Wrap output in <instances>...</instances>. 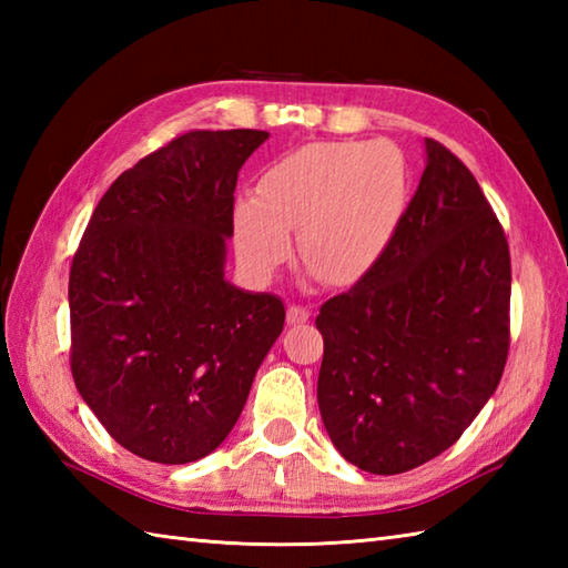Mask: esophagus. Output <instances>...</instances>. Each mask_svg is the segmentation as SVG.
Masks as SVG:
<instances>
[{"label":"esophagus","instance_id":"1","mask_svg":"<svg viewBox=\"0 0 568 568\" xmlns=\"http://www.w3.org/2000/svg\"><path fill=\"white\" fill-rule=\"evenodd\" d=\"M310 320V310L303 305H287V324H303Z\"/></svg>","mask_w":568,"mask_h":568}]
</instances>
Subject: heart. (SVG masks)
Masks as SVG:
<instances>
[{
    "label": "heart",
    "mask_w": 568,
    "mask_h": 568,
    "mask_svg": "<svg viewBox=\"0 0 568 568\" xmlns=\"http://www.w3.org/2000/svg\"><path fill=\"white\" fill-rule=\"evenodd\" d=\"M403 153L385 141H322L265 168L234 202L239 261L271 277L291 256L329 285L361 281L393 241L407 204Z\"/></svg>",
    "instance_id": "b5f03b06"
}]
</instances>
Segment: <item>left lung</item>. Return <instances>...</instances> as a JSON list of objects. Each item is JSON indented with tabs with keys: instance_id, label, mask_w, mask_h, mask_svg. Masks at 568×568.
I'll return each mask as SVG.
<instances>
[{
	"instance_id": "obj_1",
	"label": "left lung",
	"mask_w": 568,
	"mask_h": 568,
	"mask_svg": "<svg viewBox=\"0 0 568 568\" xmlns=\"http://www.w3.org/2000/svg\"><path fill=\"white\" fill-rule=\"evenodd\" d=\"M427 165L381 261L320 307L317 403L348 464L405 474L462 437L510 348V248L474 173L425 139Z\"/></svg>"
}]
</instances>
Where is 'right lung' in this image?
I'll return each instance as SVG.
<instances>
[{
	"instance_id": "right-lung-1",
	"label": "right lung",
	"mask_w": 568,
	"mask_h": 568,
	"mask_svg": "<svg viewBox=\"0 0 568 568\" xmlns=\"http://www.w3.org/2000/svg\"><path fill=\"white\" fill-rule=\"evenodd\" d=\"M268 131H187L104 192L70 268V368L104 429L190 464L232 432L285 305L224 281L241 165Z\"/></svg>"
}]
</instances>
